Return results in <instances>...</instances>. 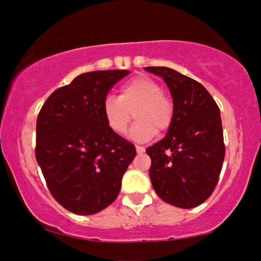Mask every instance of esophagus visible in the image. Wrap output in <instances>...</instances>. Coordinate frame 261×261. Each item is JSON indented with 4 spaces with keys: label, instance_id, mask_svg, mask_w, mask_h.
Returning a JSON list of instances; mask_svg holds the SVG:
<instances>
[{
    "label": "esophagus",
    "instance_id": "1",
    "mask_svg": "<svg viewBox=\"0 0 261 261\" xmlns=\"http://www.w3.org/2000/svg\"><path fill=\"white\" fill-rule=\"evenodd\" d=\"M135 148H137V152L139 153V154H141V153L145 152L144 146H137V147H135Z\"/></svg>",
    "mask_w": 261,
    "mask_h": 261
}]
</instances>
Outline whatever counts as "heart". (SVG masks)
Returning a JSON list of instances; mask_svg holds the SVG:
<instances>
[{
  "label": "heart",
  "mask_w": 261,
  "mask_h": 261,
  "mask_svg": "<svg viewBox=\"0 0 261 261\" xmlns=\"http://www.w3.org/2000/svg\"><path fill=\"white\" fill-rule=\"evenodd\" d=\"M102 112L110 129L119 135L126 133L134 113L137 121L129 137L139 142L152 139L156 130H167L174 119L172 98L158 82L147 76H137L123 83L119 97L107 96Z\"/></svg>",
  "instance_id": "b5f03b06"
}]
</instances>
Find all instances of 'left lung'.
Masks as SVG:
<instances>
[{
  "label": "left lung",
  "mask_w": 261,
  "mask_h": 261,
  "mask_svg": "<svg viewBox=\"0 0 261 261\" xmlns=\"http://www.w3.org/2000/svg\"><path fill=\"white\" fill-rule=\"evenodd\" d=\"M145 70L163 77L174 105L165 138L146 149L153 189L171 205L195 208L213 194L222 169L226 148L220 109L197 81L165 66Z\"/></svg>",
  "instance_id": "obj_1"
}]
</instances>
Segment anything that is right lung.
I'll return each instance as SVG.
<instances>
[{"label": "right lung", "instance_id": "right-lung-1", "mask_svg": "<svg viewBox=\"0 0 261 261\" xmlns=\"http://www.w3.org/2000/svg\"><path fill=\"white\" fill-rule=\"evenodd\" d=\"M128 70L77 76L46 99L37 120L35 158L60 205L92 215L115 201L135 146L110 129L103 101Z\"/></svg>", "mask_w": 261, "mask_h": 261}]
</instances>
